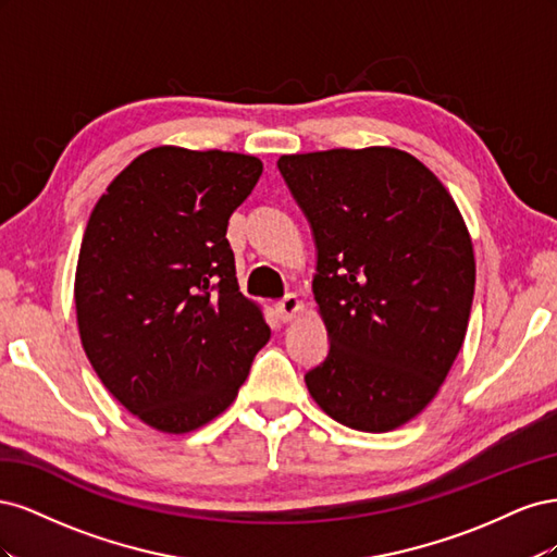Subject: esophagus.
<instances>
[{"label":"esophagus","mask_w":557,"mask_h":557,"mask_svg":"<svg viewBox=\"0 0 557 557\" xmlns=\"http://www.w3.org/2000/svg\"><path fill=\"white\" fill-rule=\"evenodd\" d=\"M301 311V301L297 295H285L278 305H276V313L283 320V323H290L295 320V315Z\"/></svg>","instance_id":"obj_1"}]
</instances>
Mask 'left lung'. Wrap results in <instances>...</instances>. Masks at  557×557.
Listing matches in <instances>:
<instances>
[{"label":"left lung","mask_w":557,"mask_h":557,"mask_svg":"<svg viewBox=\"0 0 557 557\" xmlns=\"http://www.w3.org/2000/svg\"><path fill=\"white\" fill-rule=\"evenodd\" d=\"M313 227L311 281L330 352L305 376L336 423L391 432L442 391L462 348L476 262L444 183L407 150L281 156Z\"/></svg>","instance_id":"8db88e82"}]
</instances>
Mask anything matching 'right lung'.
<instances>
[{
	"label": "right lung",
	"instance_id": "obj_1",
	"mask_svg": "<svg viewBox=\"0 0 557 557\" xmlns=\"http://www.w3.org/2000/svg\"><path fill=\"white\" fill-rule=\"evenodd\" d=\"M260 174L256 156L158 146L90 213L74 278L81 344L107 391L158 432L221 416L272 334L225 239Z\"/></svg>",
	"mask_w": 557,
	"mask_h": 557
}]
</instances>
